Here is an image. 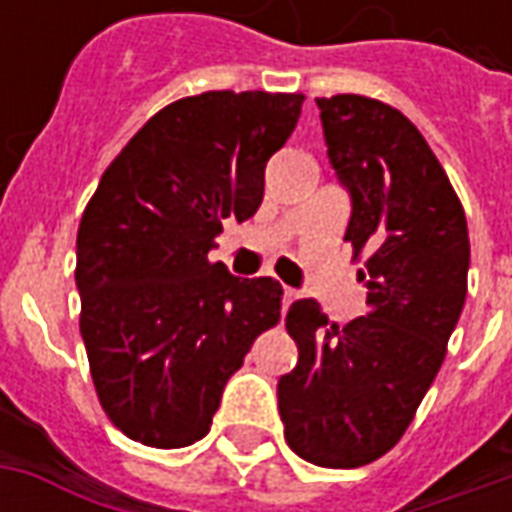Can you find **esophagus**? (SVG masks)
<instances>
[{"instance_id":"obj_1","label":"esophagus","mask_w":512,"mask_h":512,"mask_svg":"<svg viewBox=\"0 0 512 512\" xmlns=\"http://www.w3.org/2000/svg\"><path fill=\"white\" fill-rule=\"evenodd\" d=\"M296 299H299V293H296L293 288H285V293H282V310H288L290 304H293Z\"/></svg>"}]
</instances>
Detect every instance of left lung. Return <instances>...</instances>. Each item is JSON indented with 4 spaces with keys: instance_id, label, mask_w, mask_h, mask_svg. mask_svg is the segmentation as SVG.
Here are the masks:
<instances>
[{
    "instance_id": "1",
    "label": "left lung",
    "mask_w": 512,
    "mask_h": 512,
    "mask_svg": "<svg viewBox=\"0 0 512 512\" xmlns=\"http://www.w3.org/2000/svg\"><path fill=\"white\" fill-rule=\"evenodd\" d=\"M315 101L354 202L345 241L362 260L370 312L337 326L315 299L290 304L299 362L279 378V417L299 458L356 469L395 447L439 373L466 301L469 230L447 172L403 112L351 93Z\"/></svg>"
}]
</instances>
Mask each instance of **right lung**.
I'll return each mask as SVG.
<instances>
[{"label": "right lung", "mask_w": 512, "mask_h": 512, "mask_svg": "<svg viewBox=\"0 0 512 512\" xmlns=\"http://www.w3.org/2000/svg\"><path fill=\"white\" fill-rule=\"evenodd\" d=\"M301 104V93L266 90L180 98L131 136L87 202L79 329L98 400L128 439L158 450L200 441L227 378L279 323L277 279H238L208 252L222 219L255 216L266 161Z\"/></svg>", "instance_id": "1"}]
</instances>
